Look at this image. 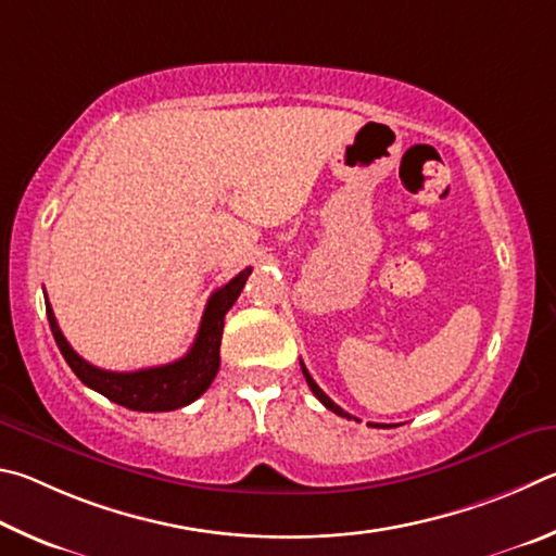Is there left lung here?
Wrapping results in <instances>:
<instances>
[{
  "instance_id": "obj_1",
  "label": "left lung",
  "mask_w": 556,
  "mask_h": 556,
  "mask_svg": "<svg viewBox=\"0 0 556 556\" xmlns=\"http://www.w3.org/2000/svg\"><path fill=\"white\" fill-rule=\"evenodd\" d=\"M300 368H303V376H305V381H307V386H309V391H313V393L317 395V401L323 403V405L327 407V410H332V413H337L339 417H346V420H352V415L344 413L342 407H339V405L332 401V397L325 395L323 388H319V386L313 381V376H309V371H307V368H305V364H303V362H300ZM354 420H356V417H354ZM368 425H371V422H368ZM371 427H386V425H371Z\"/></svg>"
}]
</instances>
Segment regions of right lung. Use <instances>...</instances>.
I'll use <instances>...</instances> for the list:
<instances>
[{
    "label": "right lung",
    "instance_id": "right-lung-1",
    "mask_svg": "<svg viewBox=\"0 0 556 556\" xmlns=\"http://www.w3.org/2000/svg\"><path fill=\"white\" fill-rule=\"evenodd\" d=\"M249 276L251 268H243L237 278H231L227 286L217 288L210 295L198 337H194V344L190 346L188 354L173 364L139 368V371H104V368L87 364L85 358L67 344L61 327L55 323L53 307L48 300L46 315L63 358L87 388L110 397L116 405L129 407V410L168 413L198 401L214 381V376H217L224 315H227L231 305L237 303V298L243 286H247Z\"/></svg>",
    "mask_w": 556,
    "mask_h": 556
}]
</instances>
